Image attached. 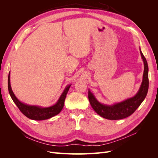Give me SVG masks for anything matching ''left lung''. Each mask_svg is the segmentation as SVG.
I'll return each instance as SVG.
<instances>
[{
	"mask_svg": "<svg viewBox=\"0 0 158 158\" xmlns=\"http://www.w3.org/2000/svg\"><path fill=\"white\" fill-rule=\"evenodd\" d=\"M140 52L143 62H144V70L140 88L135 96L127 99L122 102L112 105V106H107V105L99 103L89 89L88 90L89 103L99 115L109 120H118V119L125 118L131 115L144 100L148 93V86H149L148 66L146 59L144 55L142 54L140 48Z\"/></svg>",
	"mask_w": 158,
	"mask_h": 158,
	"instance_id": "obj_1",
	"label": "left lung"
}]
</instances>
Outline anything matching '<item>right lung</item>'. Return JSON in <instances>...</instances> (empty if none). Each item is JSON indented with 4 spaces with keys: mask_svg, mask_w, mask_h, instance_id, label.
Listing matches in <instances>:
<instances>
[{
    "mask_svg": "<svg viewBox=\"0 0 158 158\" xmlns=\"http://www.w3.org/2000/svg\"><path fill=\"white\" fill-rule=\"evenodd\" d=\"M71 84L67 85L62 93L59 99L57 102L51 107H41L40 106H29L19 101L18 98L15 96V95L13 93L11 85H10V73L8 74V92L10 94L11 98L12 99L13 102L20 109V111L24 114L26 117L29 118L32 120L35 121H42L45 120V119L50 118L52 117H54L56 114H58L61 110L63 109L64 107V100L67 94L69 89L70 87Z\"/></svg>",
    "mask_w": 158,
    "mask_h": 158,
    "instance_id": "obj_1",
    "label": "right lung"
}]
</instances>
